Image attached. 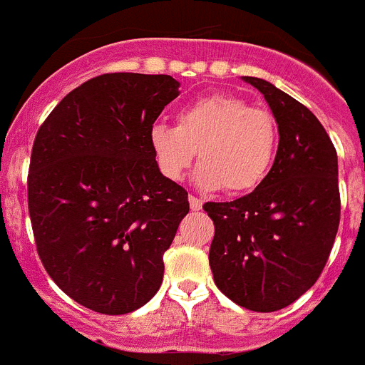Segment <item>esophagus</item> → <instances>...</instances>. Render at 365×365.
<instances>
[{
  "instance_id": "1",
  "label": "esophagus",
  "mask_w": 365,
  "mask_h": 365,
  "mask_svg": "<svg viewBox=\"0 0 365 365\" xmlns=\"http://www.w3.org/2000/svg\"><path fill=\"white\" fill-rule=\"evenodd\" d=\"M190 208H192V210H201L202 208V199H199V197H195V195H190Z\"/></svg>"
}]
</instances>
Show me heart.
I'll list each match as a JSON object with an SVG mask.
<instances>
[{
    "instance_id": "b5f03b06",
    "label": "heart",
    "mask_w": 365,
    "mask_h": 365,
    "mask_svg": "<svg viewBox=\"0 0 365 365\" xmlns=\"http://www.w3.org/2000/svg\"><path fill=\"white\" fill-rule=\"evenodd\" d=\"M150 144L159 170L180 180L197 157V185L205 190L241 193L265 179L278 150L272 113L230 93H212L177 113L175 125L157 124Z\"/></svg>"
}]
</instances>
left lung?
<instances>
[{
	"mask_svg": "<svg viewBox=\"0 0 365 365\" xmlns=\"http://www.w3.org/2000/svg\"><path fill=\"white\" fill-rule=\"evenodd\" d=\"M245 82L272 109L278 153L254 192L205 202L215 227L208 259L227 298L248 311L272 312L307 292L327 263L340 225L338 159L311 109L267 80Z\"/></svg>",
	"mask_w": 365,
	"mask_h": 365,
	"instance_id": "8db88e82",
	"label": "left lung"
}]
</instances>
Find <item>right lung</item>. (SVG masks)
<instances>
[{
  "instance_id": "add662e5",
  "label": "right lung",
  "mask_w": 365,
  "mask_h": 365,
  "mask_svg": "<svg viewBox=\"0 0 365 365\" xmlns=\"http://www.w3.org/2000/svg\"><path fill=\"white\" fill-rule=\"evenodd\" d=\"M177 96L168 74H100L73 89L34 138L27 186L38 256L95 312L128 314L163 283V256L190 205L160 173L150 131Z\"/></svg>"
}]
</instances>
